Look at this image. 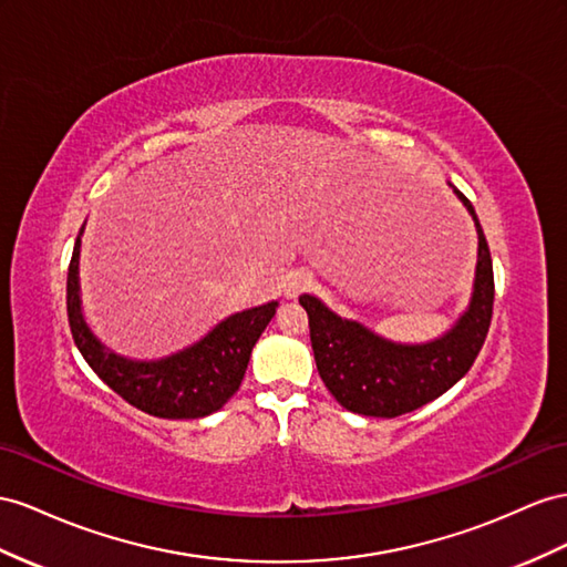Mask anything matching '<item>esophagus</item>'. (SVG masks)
Masks as SVG:
<instances>
[{"label": "esophagus", "instance_id": "1", "mask_svg": "<svg viewBox=\"0 0 567 567\" xmlns=\"http://www.w3.org/2000/svg\"><path fill=\"white\" fill-rule=\"evenodd\" d=\"M287 285H289L287 292H292V295H295V292H297V282H287Z\"/></svg>", "mask_w": 567, "mask_h": 567}]
</instances>
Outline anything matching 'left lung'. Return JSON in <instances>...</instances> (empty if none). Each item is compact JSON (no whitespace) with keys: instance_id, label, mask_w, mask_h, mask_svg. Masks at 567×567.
Returning a JSON list of instances; mask_svg holds the SVG:
<instances>
[{"instance_id":"left-lung-1","label":"left lung","mask_w":567,"mask_h":567,"mask_svg":"<svg viewBox=\"0 0 567 567\" xmlns=\"http://www.w3.org/2000/svg\"><path fill=\"white\" fill-rule=\"evenodd\" d=\"M145 188L141 186L132 194L120 196V200L110 208L105 223L110 239L120 244L124 237H132L141 217L153 213L155 196ZM81 235L83 227L76 237L66 275V313L71 338H74L83 359L89 361V367L114 393L151 416L198 419L220 410L239 390L254 344L275 316L278 301L227 316L208 336L184 347L182 352L157 361L124 359L107 350L93 336L91 326L85 323L79 285ZM114 241L110 244L114 246Z\"/></svg>"}]
</instances>
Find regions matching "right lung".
I'll use <instances>...</instances> for the list:
<instances>
[{
	"label": "right lung",
	"instance_id": "1",
	"mask_svg": "<svg viewBox=\"0 0 567 567\" xmlns=\"http://www.w3.org/2000/svg\"><path fill=\"white\" fill-rule=\"evenodd\" d=\"M476 223L478 258L470 309L445 338L429 344H393L364 326L344 321L316 297L299 303L309 313L316 367L344 410L393 419L422 408L453 388L474 364L493 313V266L472 203L455 188Z\"/></svg>",
	"mask_w": 567,
	"mask_h": 567
}]
</instances>
